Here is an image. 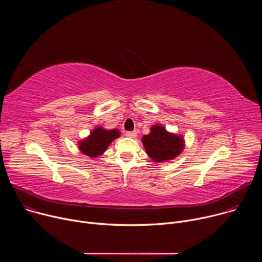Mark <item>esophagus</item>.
I'll list each match as a JSON object with an SVG mask.
<instances>
[{
  "instance_id": "esophagus-1",
  "label": "esophagus",
  "mask_w": 262,
  "mask_h": 262,
  "mask_svg": "<svg viewBox=\"0 0 262 262\" xmlns=\"http://www.w3.org/2000/svg\"><path fill=\"white\" fill-rule=\"evenodd\" d=\"M125 136H126L127 138H136V137H137V132H136V130L126 132V133H125Z\"/></svg>"
}]
</instances>
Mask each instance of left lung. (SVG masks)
Returning <instances> with one entry per match:
<instances>
[{
    "mask_svg": "<svg viewBox=\"0 0 262 262\" xmlns=\"http://www.w3.org/2000/svg\"><path fill=\"white\" fill-rule=\"evenodd\" d=\"M142 143L148 157L157 163L173 160L184 148L182 136L169 133L160 124L154 125L150 133L143 136Z\"/></svg>",
    "mask_w": 262,
    "mask_h": 262,
    "instance_id": "1",
    "label": "left lung"
}]
</instances>
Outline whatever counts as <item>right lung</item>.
<instances>
[{
  "label": "right lung",
  "instance_id": "1",
  "mask_svg": "<svg viewBox=\"0 0 262 262\" xmlns=\"http://www.w3.org/2000/svg\"><path fill=\"white\" fill-rule=\"evenodd\" d=\"M120 136L118 129H104L96 127L90 133V136L79 142L81 152L90 158H97L101 156L108 147V145Z\"/></svg>",
  "mask_w": 262,
  "mask_h": 262
}]
</instances>
